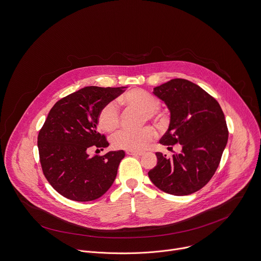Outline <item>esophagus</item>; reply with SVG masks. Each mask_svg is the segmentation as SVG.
<instances>
[{"label": "esophagus", "mask_w": 261, "mask_h": 261, "mask_svg": "<svg viewBox=\"0 0 261 261\" xmlns=\"http://www.w3.org/2000/svg\"><path fill=\"white\" fill-rule=\"evenodd\" d=\"M126 154H128V155H142V154H144V153H143V152H141V151L127 150V151H126Z\"/></svg>", "instance_id": "34e87169"}]
</instances>
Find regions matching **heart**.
I'll return each mask as SVG.
<instances>
[{"instance_id": "1", "label": "heart", "mask_w": 261, "mask_h": 261, "mask_svg": "<svg viewBox=\"0 0 261 261\" xmlns=\"http://www.w3.org/2000/svg\"><path fill=\"white\" fill-rule=\"evenodd\" d=\"M120 102L129 109L145 112L146 120L149 119L158 124L164 120L163 114L159 111L160 99L145 90L132 89L120 98ZM98 122L107 133L117 130L121 122L117 105L113 101L106 103L99 111ZM154 136L155 133L151 127H145L140 130L123 129L114 136L112 142L114 147L117 149L140 151L148 145Z\"/></svg>"}]
</instances>
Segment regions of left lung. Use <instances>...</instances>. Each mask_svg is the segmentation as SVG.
I'll return each instance as SVG.
<instances>
[{"instance_id":"obj_1","label":"left lung","mask_w":261,"mask_h":261,"mask_svg":"<svg viewBox=\"0 0 261 261\" xmlns=\"http://www.w3.org/2000/svg\"><path fill=\"white\" fill-rule=\"evenodd\" d=\"M153 94L170 110L169 128L160 143H179L182 150L171 158L156 152L158 164L148 176L165 193L190 195L203 188L219 167L228 141L224 113L212 95L185 79L155 87Z\"/></svg>"}]
</instances>
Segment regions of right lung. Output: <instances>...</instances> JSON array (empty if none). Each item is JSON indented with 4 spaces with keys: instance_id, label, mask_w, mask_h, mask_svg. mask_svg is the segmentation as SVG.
Segmentation results:
<instances>
[{
    "instance_id": "add662e5",
    "label": "right lung",
    "mask_w": 261,
    "mask_h": 261,
    "mask_svg": "<svg viewBox=\"0 0 261 261\" xmlns=\"http://www.w3.org/2000/svg\"><path fill=\"white\" fill-rule=\"evenodd\" d=\"M124 88L85 87L58 100L50 109L38 134L39 159L45 178L65 198L92 201L113 185L124 151L94 156L88 151L109 146L106 136L97 128L98 114Z\"/></svg>"
}]
</instances>
